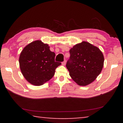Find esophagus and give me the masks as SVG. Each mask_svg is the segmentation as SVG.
I'll list each match as a JSON object with an SVG mask.
<instances>
[{
  "instance_id": "34e87169",
  "label": "esophagus",
  "mask_w": 123,
  "mask_h": 123,
  "mask_svg": "<svg viewBox=\"0 0 123 123\" xmlns=\"http://www.w3.org/2000/svg\"><path fill=\"white\" fill-rule=\"evenodd\" d=\"M66 60H64V61H63V62H62V65L65 66V65H66Z\"/></svg>"
}]
</instances>
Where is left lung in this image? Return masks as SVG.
<instances>
[{"label": "left lung", "instance_id": "left-lung-1", "mask_svg": "<svg viewBox=\"0 0 123 123\" xmlns=\"http://www.w3.org/2000/svg\"><path fill=\"white\" fill-rule=\"evenodd\" d=\"M66 67L69 75L79 86H87L95 80L103 68L104 57L98 48L86 41L69 50Z\"/></svg>", "mask_w": 123, "mask_h": 123}]
</instances>
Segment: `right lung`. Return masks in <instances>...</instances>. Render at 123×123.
<instances>
[{
	"label": "right lung",
	"mask_w": 123,
	"mask_h": 123,
	"mask_svg": "<svg viewBox=\"0 0 123 123\" xmlns=\"http://www.w3.org/2000/svg\"><path fill=\"white\" fill-rule=\"evenodd\" d=\"M48 44L37 40L27 45L20 53V69L25 79L35 86H41L53 78L55 69L61 65L55 61V54Z\"/></svg>",
	"instance_id": "obj_1"
}]
</instances>
